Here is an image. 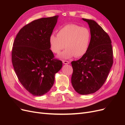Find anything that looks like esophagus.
I'll use <instances>...</instances> for the list:
<instances>
[{"instance_id": "34e87169", "label": "esophagus", "mask_w": 125, "mask_h": 125, "mask_svg": "<svg viewBox=\"0 0 125 125\" xmlns=\"http://www.w3.org/2000/svg\"><path fill=\"white\" fill-rule=\"evenodd\" d=\"M62 62L63 64H65V65H67V64L69 63V62L66 61V60H62Z\"/></svg>"}]
</instances>
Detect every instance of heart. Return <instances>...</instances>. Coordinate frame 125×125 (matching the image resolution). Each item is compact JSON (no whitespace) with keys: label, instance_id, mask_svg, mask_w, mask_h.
I'll return each mask as SVG.
<instances>
[{"label":"heart","instance_id":"obj_1","mask_svg":"<svg viewBox=\"0 0 125 125\" xmlns=\"http://www.w3.org/2000/svg\"><path fill=\"white\" fill-rule=\"evenodd\" d=\"M91 41V33L88 29L75 24L66 25L60 28L57 35L52 34L49 37V43L52 52L59 54L62 58H70L74 56L80 57L88 52Z\"/></svg>","mask_w":125,"mask_h":125}]
</instances>
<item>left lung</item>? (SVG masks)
<instances>
[{
    "instance_id": "8db88e82",
    "label": "left lung",
    "mask_w": 125,
    "mask_h": 125,
    "mask_svg": "<svg viewBox=\"0 0 125 125\" xmlns=\"http://www.w3.org/2000/svg\"><path fill=\"white\" fill-rule=\"evenodd\" d=\"M82 19L89 24L91 41L86 53L71 62V83L77 93L87 95L104 84L113 65V54L110 37L101 26L94 20Z\"/></svg>"
}]
</instances>
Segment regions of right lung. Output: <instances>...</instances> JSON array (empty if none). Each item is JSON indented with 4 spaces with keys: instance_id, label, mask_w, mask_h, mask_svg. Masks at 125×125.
Instances as JSON below:
<instances>
[{
    "instance_id": "add662e5",
    "label": "right lung",
    "mask_w": 125,
    "mask_h": 125,
    "mask_svg": "<svg viewBox=\"0 0 125 125\" xmlns=\"http://www.w3.org/2000/svg\"><path fill=\"white\" fill-rule=\"evenodd\" d=\"M58 17L31 22L20 30L14 41V70L22 85L33 95L47 93L54 83L55 74L62 66L61 60L54 58L49 43Z\"/></svg>"
}]
</instances>
